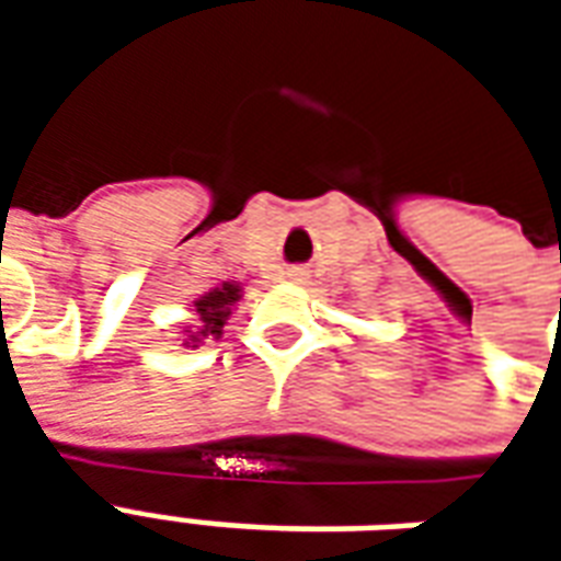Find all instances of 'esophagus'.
<instances>
[{
    "mask_svg": "<svg viewBox=\"0 0 561 561\" xmlns=\"http://www.w3.org/2000/svg\"><path fill=\"white\" fill-rule=\"evenodd\" d=\"M288 276H291L294 282H300L306 276V273H304V267H291V270H288Z\"/></svg>",
    "mask_w": 561,
    "mask_h": 561,
    "instance_id": "obj_1",
    "label": "esophagus"
}]
</instances>
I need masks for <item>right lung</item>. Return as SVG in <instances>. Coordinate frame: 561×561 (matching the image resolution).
<instances>
[{
	"label": "right lung",
	"mask_w": 561,
	"mask_h": 561,
	"mask_svg": "<svg viewBox=\"0 0 561 561\" xmlns=\"http://www.w3.org/2000/svg\"><path fill=\"white\" fill-rule=\"evenodd\" d=\"M240 300V285H233V282H225L221 288H213L204 297H197L195 300V312L201 316V328L197 333L192 330H185V333H192L188 342L195 345V342L207 340V336H221V328H225V321L231 316V306Z\"/></svg>",
	"instance_id": "1"
}]
</instances>
